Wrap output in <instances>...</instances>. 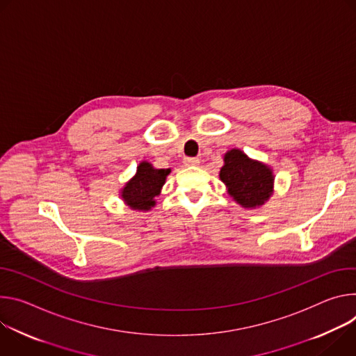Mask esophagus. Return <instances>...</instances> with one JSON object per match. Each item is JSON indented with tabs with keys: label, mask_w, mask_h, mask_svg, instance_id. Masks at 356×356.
<instances>
[{
	"label": "esophagus",
	"mask_w": 356,
	"mask_h": 356,
	"mask_svg": "<svg viewBox=\"0 0 356 356\" xmlns=\"http://www.w3.org/2000/svg\"><path fill=\"white\" fill-rule=\"evenodd\" d=\"M184 164L188 167L189 165H200V160L195 156H188V158H184Z\"/></svg>",
	"instance_id": "34e87169"
}]
</instances>
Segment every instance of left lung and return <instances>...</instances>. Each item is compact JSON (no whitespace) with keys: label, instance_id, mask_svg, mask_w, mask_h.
I'll use <instances>...</instances> for the list:
<instances>
[{"label":"left lung","instance_id":"left-lung-1","mask_svg":"<svg viewBox=\"0 0 356 356\" xmlns=\"http://www.w3.org/2000/svg\"><path fill=\"white\" fill-rule=\"evenodd\" d=\"M225 165L220 168V181L226 185L227 193L243 208H259L273 193V170L243 151L233 148L225 154Z\"/></svg>","mask_w":356,"mask_h":356}]
</instances>
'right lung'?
<instances>
[{
    "instance_id": "obj_1",
    "label": "right lung",
    "mask_w": 356,
    "mask_h": 356,
    "mask_svg": "<svg viewBox=\"0 0 356 356\" xmlns=\"http://www.w3.org/2000/svg\"><path fill=\"white\" fill-rule=\"evenodd\" d=\"M171 170H156L143 161L136 175L123 186L120 195L127 207L134 211H149L155 205V196L160 195Z\"/></svg>"
}]
</instances>
